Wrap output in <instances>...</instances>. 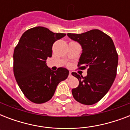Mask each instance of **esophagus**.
<instances>
[{
	"instance_id": "obj_1",
	"label": "esophagus",
	"mask_w": 130,
	"mask_h": 130,
	"mask_svg": "<svg viewBox=\"0 0 130 130\" xmlns=\"http://www.w3.org/2000/svg\"><path fill=\"white\" fill-rule=\"evenodd\" d=\"M72 76H73V75H72V73H71V72H69V76H68V77H72Z\"/></svg>"
}]
</instances>
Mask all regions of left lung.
Here are the masks:
<instances>
[{"label": "left lung", "mask_w": 130, "mask_h": 130, "mask_svg": "<svg viewBox=\"0 0 130 130\" xmlns=\"http://www.w3.org/2000/svg\"><path fill=\"white\" fill-rule=\"evenodd\" d=\"M67 36L82 48L79 69L88 68L84 77L72 73L79 80L78 86L72 89L73 96L82 104L94 105L108 92L117 75L118 55L113 40L99 29L81 34L68 33Z\"/></svg>", "instance_id": "8db88e82"}]
</instances>
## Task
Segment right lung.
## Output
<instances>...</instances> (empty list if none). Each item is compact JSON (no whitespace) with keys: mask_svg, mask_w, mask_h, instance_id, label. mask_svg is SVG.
<instances>
[{"mask_svg":"<svg viewBox=\"0 0 130 130\" xmlns=\"http://www.w3.org/2000/svg\"><path fill=\"white\" fill-rule=\"evenodd\" d=\"M66 34L53 33L44 27H35L21 36L13 53V72L25 97L37 104L52 99L57 86L67 78L69 71L60 67L52 71L46 65L53 45Z\"/></svg>","mask_w":130,"mask_h":130,"instance_id":"1","label":"right lung"}]
</instances>
